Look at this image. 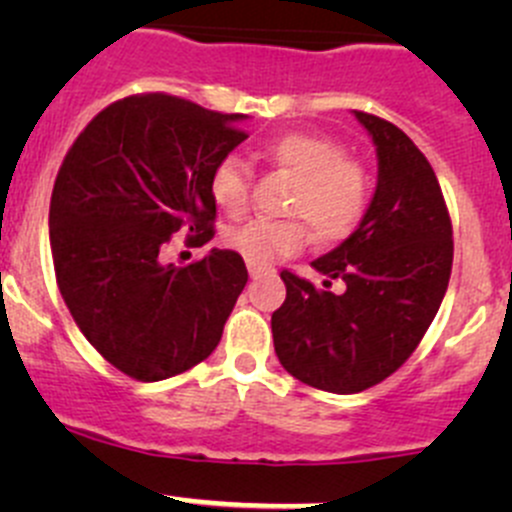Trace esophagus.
I'll list each match as a JSON object with an SVG mask.
<instances>
[{"label":"esophagus","instance_id":"1","mask_svg":"<svg viewBox=\"0 0 512 512\" xmlns=\"http://www.w3.org/2000/svg\"><path fill=\"white\" fill-rule=\"evenodd\" d=\"M247 272H250L252 280H257L260 275H265V267H257V265H250V262H247Z\"/></svg>","mask_w":512,"mask_h":512}]
</instances>
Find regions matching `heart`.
<instances>
[{"label": "heart", "mask_w": 512, "mask_h": 512, "mask_svg": "<svg viewBox=\"0 0 512 512\" xmlns=\"http://www.w3.org/2000/svg\"><path fill=\"white\" fill-rule=\"evenodd\" d=\"M265 156L297 175L287 210L307 220L322 242L352 235L369 205V175L356 160L344 158V148L327 136L285 133L265 146ZM210 198L227 218L237 220L250 208V178L240 158L225 156L210 173ZM304 230L297 220L257 218L230 232L227 242L250 265L267 267L302 247Z\"/></svg>", "instance_id": "heart-1"}]
</instances>
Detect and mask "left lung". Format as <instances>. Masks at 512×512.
I'll return each mask as SVG.
<instances>
[{"label":"left lung","mask_w":512,"mask_h":512,"mask_svg":"<svg viewBox=\"0 0 512 512\" xmlns=\"http://www.w3.org/2000/svg\"><path fill=\"white\" fill-rule=\"evenodd\" d=\"M376 148V190L356 230L312 262L324 289L282 272L287 299L272 314L280 364L332 394H356L394 374L431 327L448 289L453 230L426 156L394 123L354 111ZM332 279L348 285L334 295Z\"/></svg>","instance_id":"obj_1"}]
</instances>
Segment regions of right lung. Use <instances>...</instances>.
<instances>
[{"mask_svg":"<svg viewBox=\"0 0 512 512\" xmlns=\"http://www.w3.org/2000/svg\"><path fill=\"white\" fill-rule=\"evenodd\" d=\"M242 113L168 94L128 96L84 128L56 175L49 242L56 282L91 347L123 374L160 381L218 347L247 285L232 250L160 260L178 230L213 237L210 173L247 138Z\"/></svg>","mask_w":512,"mask_h":512,"instance_id":"right-lung-1","label":"right lung"}]
</instances>
